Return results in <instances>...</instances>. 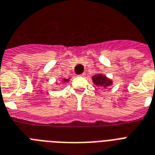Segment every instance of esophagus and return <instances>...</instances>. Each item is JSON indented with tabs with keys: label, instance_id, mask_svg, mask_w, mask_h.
<instances>
[{
	"label": "esophagus",
	"instance_id": "obj_1",
	"mask_svg": "<svg viewBox=\"0 0 155 155\" xmlns=\"http://www.w3.org/2000/svg\"><path fill=\"white\" fill-rule=\"evenodd\" d=\"M80 76H81V77H84L85 74H84V73H83V74H80Z\"/></svg>",
	"mask_w": 155,
	"mask_h": 155
}]
</instances>
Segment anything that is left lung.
<instances>
[{
  "instance_id": "1",
  "label": "left lung",
  "mask_w": 155,
  "mask_h": 155,
  "mask_svg": "<svg viewBox=\"0 0 155 155\" xmlns=\"http://www.w3.org/2000/svg\"><path fill=\"white\" fill-rule=\"evenodd\" d=\"M92 79L93 84L97 87H102L106 88L113 84L112 80L108 79L106 75H103V74H97V75H93Z\"/></svg>"
}]
</instances>
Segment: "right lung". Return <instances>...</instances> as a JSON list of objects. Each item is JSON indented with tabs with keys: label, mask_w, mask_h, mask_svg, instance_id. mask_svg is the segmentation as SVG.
I'll return each instance as SVG.
<instances>
[{
	"label": "right lung",
	"mask_w": 155,
	"mask_h": 155,
	"mask_svg": "<svg viewBox=\"0 0 155 155\" xmlns=\"http://www.w3.org/2000/svg\"><path fill=\"white\" fill-rule=\"evenodd\" d=\"M69 79H65V78H63V80H61V82L62 83H67V82H68V81H69Z\"/></svg>",
	"instance_id": "right-lung-1"
}]
</instances>
